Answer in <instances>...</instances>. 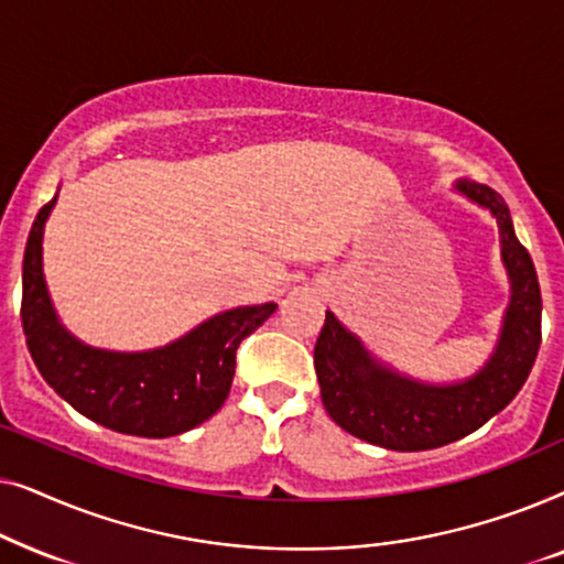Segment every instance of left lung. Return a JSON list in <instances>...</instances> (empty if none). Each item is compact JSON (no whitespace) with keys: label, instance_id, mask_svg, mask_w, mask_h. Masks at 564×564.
<instances>
[{"label":"left lung","instance_id":"1","mask_svg":"<svg viewBox=\"0 0 564 564\" xmlns=\"http://www.w3.org/2000/svg\"><path fill=\"white\" fill-rule=\"evenodd\" d=\"M454 192L485 207L498 223L511 297L490 359L459 382L415 380L377 359L330 311L315 341V375L328 415L351 436L382 449H436L473 434L519 395L542 344L536 269L516 238L503 197L473 180H457Z\"/></svg>","mask_w":564,"mask_h":564}]
</instances>
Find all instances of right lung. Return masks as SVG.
Instances as JSON below:
<instances>
[{
  "mask_svg": "<svg viewBox=\"0 0 564 564\" xmlns=\"http://www.w3.org/2000/svg\"><path fill=\"white\" fill-rule=\"evenodd\" d=\"M56 199L37 213L22 259V330L37 372L74 411L118 434L166 438L199 426L226 403L238 344L276 305L223 311L149 351L84 344L58 321L43 274V230Z\"/></svg>",
  "mask_w": 564,
  "mask_h": 564,
  "instance_id": "1",
  "label": "right lung"
}]
</instances>
